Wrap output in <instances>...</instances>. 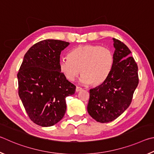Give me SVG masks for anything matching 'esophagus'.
<instances>
[{
	"label": "esophagus",
	"mask_w": 154,
	"mask_h": 154,
	"mask_svg": "<svg viewBox=\"0 0 154 154\" xmlns=\"http://www.w3.org/2000/svg\"><path fill=\"white\" fill-rule=\"evenodd\" d=\"M82 89V88L81 87H76V88H75V92H79V91H81Z\"/></svg>",
	"instance_id": "obj_1"
}]
</instances>
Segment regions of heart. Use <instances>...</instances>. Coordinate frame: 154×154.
I'll return each instance as SVG.
<instances>
[{"mask_svg":"<svg viewBox=\"0 0 154 154\" xmlns=\"http://www.w3.org/2000/svg\"><path fill=\"white\" fill-rule=\"evenodd\" d=\"M67 57L59 62V70L64 77L72 82L81 72L80 82L93 86L101 85L106 80L114 62L111 51L99 45L79 46L73 48Z\"/></svg>","mask_w":154,"mask_h":154,"instance_id":"obj_1","label":"heart"}]
</instances>
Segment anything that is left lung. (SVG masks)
I'll list each match as a JSON object with an SVG mask.
<instances>
[{
  "instance_id": "obj_1",
  "label": "left lung",
  "mask_w": 154,
  "mask_h": 154,
  "mask_svg": "<svg viewBox=\"0 0 154 154\" xmlns=\"http://www.w3.org/2000/svg\"><path fill=\"white\" fill-rule=\"evenodd\" d=\"M115 51L112 69L106 80L90 90L87 110L101 123L116 119L131 105L139 84L138 66L131 51L120 40L113 38Z\"/></svg>"
}]
</instances>
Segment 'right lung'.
I'll use <instances>...</instances> for the list:
<instances>
[{
    "instance_id": "right-lung-1",
    "label": "right lung",
    "mask_w": 154,
    "mask_h": 154,
    "mask_svg": "<svg viewBox=\"0 0 154 154\" xmlns=\"http://www.w3.org/2000/svg\"><path fill=\"white\" fill-rule=\"evenodd\" d=\"M69 45L53 39L37 42L27 51L19 69V96L30 120L43 127L63 118L66 97L75 93V86L59 68L61 52Z\"/></svg>"
}]
</instances>
